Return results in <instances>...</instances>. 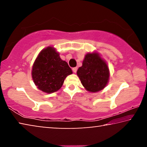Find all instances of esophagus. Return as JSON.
<instances>
[{
  "label": "esophagus",
  "instance_id": "obj_1",
  "mask_svg": "<svg viewBox=\"0 0 147 147\" xmlns=\"http://www.w3.org/2000/svg\"><path fill=\"white\" fill-rule=\"evenodd\" d=\"M77 69H78V68H77V67H74V68H73V71L74 72V73H76Z\"/></svg>",
  "mask_w": 147,
  "mask_h": 147
}]
</instances>
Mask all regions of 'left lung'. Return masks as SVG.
<instances>
[{
    "label": "left lung",
    "mask_w": 147,
    "mask_h": 147,
    "mask_svg": "<svg viewBox=\"0 0 147 147\" xmlns=\"http://www.w3.org/2000/svg\"><path fill=\"white\" fill-rule=\"evenodd\" d=\"M76 73L84 88L91 93L102 90L109 82L108 65L96 52L86 54Z\"/></svg>",
    "instance_id": "1"
}]
</instances>
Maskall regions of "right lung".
Masks as SVG:
<instances>
[{"label":"right lung","instance_id":"right-lung-1","mask_svg":"<svg viewBox=\"0 0 147 147\" xmlns=\"http://www.w3.org/2000/svg\"><path fill=\"white\" fill-rule=\"evenodd\" d=\"M73 74L65 61L53 47H48L39 53L32 66V77L35 85L46 93L58 91L65 79Z\"/></svg>","mask_w":147,"mask_h":147}]
</instances>
